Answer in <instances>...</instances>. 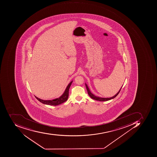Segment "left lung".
Returning <instances> with one entry per match:
<instances>
[{
	"label": "left lung",
	"mask_w": 157,
	"mask_h": 157,
	"mask_svg": "<svg viewBox=\"0 0 157 157\" xmlns=\"http://www.w3.org/2000/svg\"><path fill=\"white\" fill-rule=\"evenodd\" d=\"M85 86H86V89H87V91H88V93L89 95L90 96V97L92 99H95V100H96V101H109V100H110V99H113V98H115L117 96V95L119 94V92H120V90H121V88H122V87H121V89H120V90H119L117 93L114 96L112 97L109 98H101L98 97L94 95L92 93H91V92H90V90L89 89L88 87L87 86V84L85 83Z\"/></svg>",
	"instance_id": "obj_1"
}]
</instances>
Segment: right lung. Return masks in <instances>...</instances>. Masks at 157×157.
<instances>
[{
	"label": "right lung",
	"instance_id": "obj_1",
	"mask_svg": "<svg viewBox=\"0 0 157 157\" xmlns=\"http://www.w3.org/2000/svg\"><path fill=\"white\" fill-rule=\"evenodd\" d=\"M72 82L73 81L69 83L68 85L66 88L65 92L59 98H56V99H53V100L45 101V100H43V99L38 98L36 97V96H35V98L38 99L39 101H40V102L44 104L52 105V106H57V105L61 104L64 103V102L66 101L67 100L69 96V88H70V86L72 84Z\"/></svg>",
	"mask_w": 157,
	"mask_h": 157
}]
</instances>
